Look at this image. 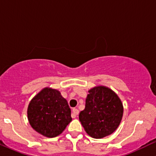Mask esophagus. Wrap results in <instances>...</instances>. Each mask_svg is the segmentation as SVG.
I'll return each mask as SVG.
<instances>
[{"mask_svg": "<svg viewBox=\"0 0 156 156\" xmlns=\"http://www.w3.org/2000/svg\"><path fill=\"white\" fill-rule=\"evenodd\" d=\"M78 113H79V111H78V109H77V108H73V109L72 115H71V116H72L73 118H76V116L78 114Z\"/></svg>", "mask_w": 156, "mask_h": 156, "instance_id": "esophagus-1", "label": "esophagus"}]
</instances>
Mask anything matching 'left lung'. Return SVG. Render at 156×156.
Returning <instances> with one entry per match:
<instances>
[{"label": "left lung", "mask_w": 156, "mask_h": 156, "mask_svg": "<svg viewBox=\"0 0 156 156\" xmlns=\"http://www.w3.org/2000/svg\"><path fill=\"white\" fill-rule=\"evenodd\" d=\"M88 92L79 120L89 136L102 139L119 127L123 116L122 103L112 89L105 86L94 87Z\"/></svg>", "instance_id": "1"}]
</instances>
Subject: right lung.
Segmentation results:
<instances>
[{
  "instance_id": "right-lung-1",
  "label": "right lung",
  "mask_w": 156,
  "mask_h": 156,
  "mask_svg": "<svg viewBox=\"0 0 156 156\" xmlns=\"http://www.w3.org/2000/svg\"><path fill=\"white\" fill-rule=\"evenodd\" d=\"M29 124L45 137L60 135L72 121L67 100L58 90L45 87L32 98L27 110Z\"/></svg>"
}]
</instances>
